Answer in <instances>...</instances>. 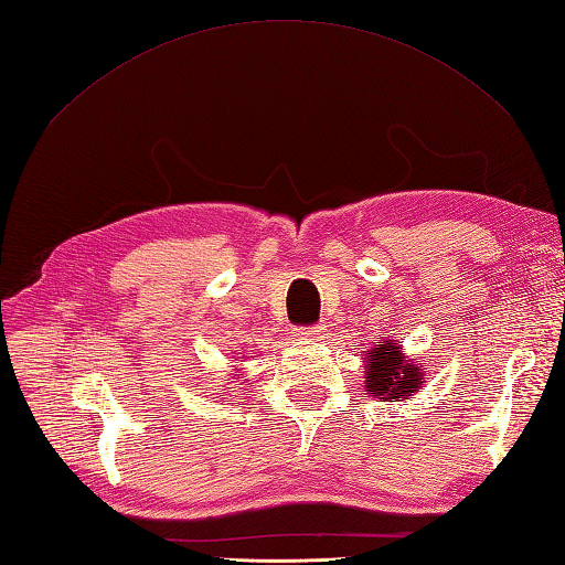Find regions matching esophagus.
<instances>
[{"label": "esophagus", "instance_id": "1", "mask_svg": "<svg viewBox=\"0 0 565 565\" xmlns=\"http://www.w3.org/2000/svg\"><path fill=\"white\" fill-rule=\"evenodd\" d=\"M323 328L321 326H307V328H297V338H307V340H316L321 338Z\"/></svg>", "mask_w": 565, "mask_h": 565}]
</instances>
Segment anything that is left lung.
Listing matches in <instances>:
<instances>
[{"label":"left lung","instance_id":"1","mask_svg":"<svg viewBox=\"0 0 565 565\" xmlns=\"http://www.w3.org/2000/svg\"><path fill=\"white\" fill-rule=\"evenodd\" d=\"M364 360V383L371 397L381 403L409 401L412 395L424 388V369L412 356L403 352L397 340H383L366 350Z\"/></svg>","mask_w":565,"mask_h":565}]
</instances>
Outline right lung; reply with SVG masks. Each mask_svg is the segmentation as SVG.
I'll return each mask as SVG.
<instances>
[{"mask_svg":"<svg viewBox=\"0 0 565 565\" xmlns=\"http://www.w3.org/2000/svg\"><path fill=\"white\" fill-rule=\"evenodd\" d=\"M242 360H244V356H239V360H237V362H242ZM235 376H242V371H239V369L235 371Z\"/></svg>","mask_w":565,"mask_h":565,"instance_id":"right-lung-1","label":"right lung"}]
</instances>
